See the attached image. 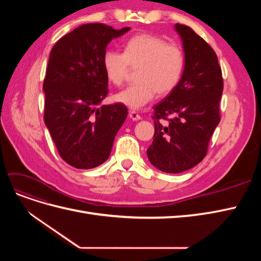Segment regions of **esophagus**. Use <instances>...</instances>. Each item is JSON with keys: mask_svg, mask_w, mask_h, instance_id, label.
I'll list each match as a JSON object with an SVG mask.
<instances>
[{"mask_svg": "<svg viewBox=\"0 0 261 261\" xmlns=\"http://www.w3.org/2000/svg\"><path fill=\"white\" fill-rule=\"evenodd\" d=\"M129 117H130V120H133V121H139V120H141V116L137 112H135V111H130L129 112Z\"/></svg>", "mask_w": 261, "mask_h": 261, "instance_id": "esophagus-1", "label": "esophagus"}]
</instances>
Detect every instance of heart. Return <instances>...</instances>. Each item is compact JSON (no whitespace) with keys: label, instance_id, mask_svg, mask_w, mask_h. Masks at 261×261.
Here are the masks:
<instances>
[{"label":"heart","instance_id":"obj_1","mask_svg":"<svg viewBox=\"0 0 261 261\" xmlns=\"http://www.w3.org/2000/svg\"><path fill=\"white\" fill-rule=\"evenodd\" d=\"M107 80L121 86L128 66L138 68L136 85L117 92L118 103L139 110L151 101L155 93L164 96L175 88L185 67V57L179 46L168 44L164 39L153 35H137L125 42L123 54L107 51L102 60Z\"/></svg>","mask_w":261,"mask_h":261}]
</instances>
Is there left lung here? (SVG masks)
Here are the masks:
<instances>
[{"instance_id":"1","label":"left lung","mask_w":261,"mask_h":261,"mask_svg":"<svg viewBox=\"0 0 261 261\" xmlns=\"http://www.w3.org/2000/svg\"><path fill=\"white\" fill-rule=\"evenodd\" d=\"M174 29L183 45L185 67L180 81L154 107V135L147 150L153 167L165 173L194 168L207 153L220 122L223 80L216 52L185 25Z\"/></svg>"}]
</instances>
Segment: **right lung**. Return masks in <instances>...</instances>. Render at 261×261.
Listing matches in <instances>:
<instances>
[{"label": "right lung", "instance_id": "1", "mask_svg": "<svg viewBox=\"0 0 261 261\" xmlns=\"http://www.w3.org/2000/svg\"><path fill=\"white\" fill-rule=\"evenodd\" d=\"M129 29L86 23L51 50L43 82L44 123L62 159L76 169H92L108 160L127 116L121 103L101 106L108 94L102 60L111 40Z\"/></svg>", "mask_w": 261, "mask_h": 261}]
</instances>
